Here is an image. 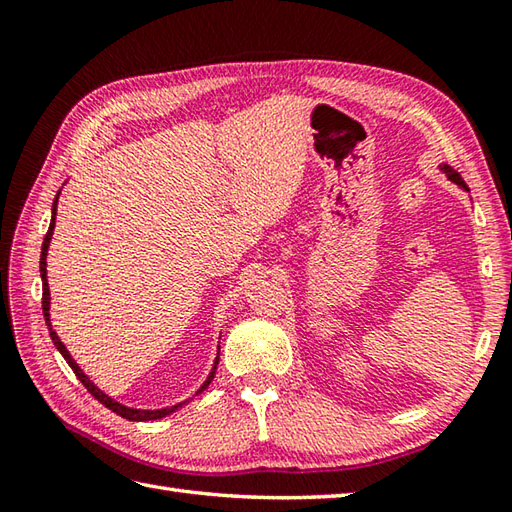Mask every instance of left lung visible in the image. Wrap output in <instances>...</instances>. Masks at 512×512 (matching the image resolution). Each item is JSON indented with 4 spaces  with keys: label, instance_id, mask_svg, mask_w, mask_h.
<instances>
[{
    "label": "left lung",
    "instance_id": "left-lung-1",
    "mask_svg": "<svg viewBox=\"0 0 512 512\" xmlns=\"http://www.w3.org/2000/svg\"><path fill=\"white\" fill-rule=\"evenodd\" d=\"M442 169H444V173H447V176H449V178H451L455 184H460L462 189L469 191V187H466V182L460 178V173H458V171H453V169H451V167H447V165H444Z\"/></svg>",
    "mask_w": 512,
    "mask_h": 512
}]
</instances>
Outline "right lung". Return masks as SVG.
<instances>
[{
    "instance_id": "right-lung-1",
    "label": "right lung",
    "mask_w": 512,
    "mask_h": 512,
    "mask_svg": "<svg viewBox=\"0 0 512 512\" xmlns=\"http://www.w3.org/2000/svg\"><path fill=\"white\" fill-rule=\"evenodd\" d=\"M57 200H59V193H57V198H54V202H52V222H50V228H48V233H46V237H43V246H41V262H39V270H41V281H43V297H41V308H43V317H46V323H48V330H50V339H52V343H54V347H57V350L61 352V356L65 358V361H68V365L72 367V372L76 374V378L81 380L83 383V387L90 391V394L101 402V405H105L107 409H112L114 413H118V416L121 418H127V420H158V418H165V416H169V413H173L176 411L180 405H176V407H171V409H156V411H140V409H129V407H125V405H121V402H116L114 398H110L107 394H103V391L96 387L92 380L85 376L83 372H81V367L74 363V358L70 356V352L65 350V345L61 343V339L57 336V332L52 330V325H50V290H48V277H46V257H48V246H50V239H52V231H54V217H57ZM217 361H220V356L215 358V365H213V369H211V374H209V378L204 380V385L198 389V394H202V391L209 387V383L213 380V376H215V367H217Z\"/></svg>"
}]
</instances>
